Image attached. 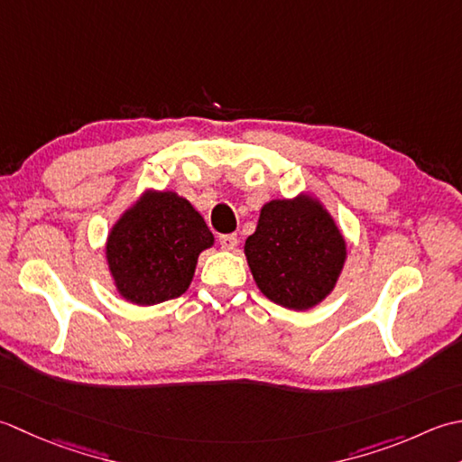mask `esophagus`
Masks as SVG:
<instances>
[{
	"instance_id": "obj_1",
	"label": "esophagus",
	"mask_w": 462,
	"mask_h": 462,
	"mask_svg": "<svg viewBox=\"0 0 462 462\" xmlns=\"http://www.w3.org/2000/svg\"><path fill=\"white\" fill-rule=\"evenodd\" d=\"M237 243H239V237L235 233L219 235V245H221V249H225V251H233L235 247H237Z\"/></svg>"
}]
</instances>
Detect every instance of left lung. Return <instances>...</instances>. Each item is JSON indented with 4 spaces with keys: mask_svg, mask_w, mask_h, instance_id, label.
Instances as JSON below:
<instances>
[{
    "mask_svg": "<svg viewBox=\"0 0 462 462\" xmlns=\"http://www.w3.org/2000/svg\"><path fill=\"white\" fill-rule=\"evenodd\" d=\"M245 255L263 295L305 310L331 293L346 249L331 215L310 197H299L263 207Z\"/></svg>",
    "mask_w": 462,
    "mask_h": 462,
    "instance_id": "obj_1",
    "label": "left lung"
}]
</instances>
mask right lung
Listing matches in <instances>:
<instances>
[{
	"label": "right lung",
	"mask_w": 462,
	"mask_h": 462,
	"mask_svg": "<svg viewBox=\"0 0 462 462\" xmlns=\"http://www.w3.org/2000/svg\"><path fill=\"white\" fill-rule=\"evenodd\" d=\"M211 245L213 233L189 201L153 191L109 233L107 263L121 295L135 305H155L185 293L197 257Z\"/></svg>",
	"instance_id": "1"
}]
</instances>
